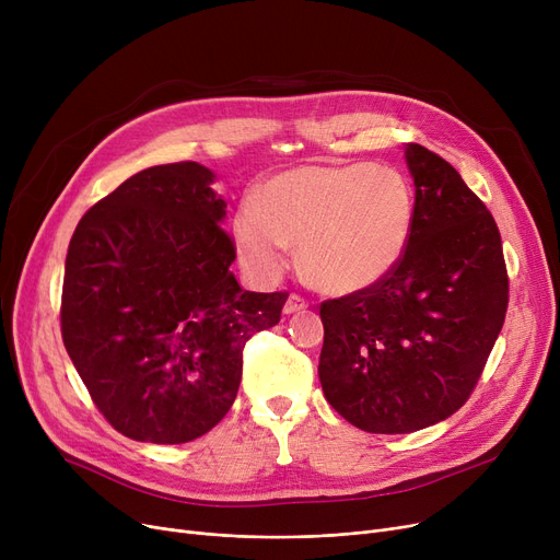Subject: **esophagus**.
Here are the masks:
<instances>
[{
  "label": "esophagus",
  "mask_w": 560,
  "mask_h": 560,
  "mask_svg": "<svg viewBox=\"0 0 560 560\" xmlns=\"http://www.w3.org/2000/svg\"><path fill=\"white\" fill-rule=\"evenodd\" d=\"M304 308H308V302H306L302 295H298V292H292V295H288V300H285V304H283V313H285V315L304 311Z\"/></svg>",
  "instance_id": "esophagus-1"
}]
</instances>
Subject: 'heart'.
Wrapping results in <instances>:
<instances>
[{
	"instance_id": "b5f03b06",
	"label": "heart",
	"mask_w": 560,
	"mask_h": 560,
	"mask_svg": "<svg viewBox=\"0 0 560 560\" xmlns=\"http://www.w3.org/2000/svg\"><path fill=\"white\" fill-rule=\"evenodd\" d=\"M416 201L386 165H304L277 174L233 220L241 260L270 277L300 245L306 281L327 295H351L386 279L410 241Z\"/></svg>"
}]
</instances>
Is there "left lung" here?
I'll return each instance as SVG.
<instances>
[{
  "instance_id": "8db88e82",
  "label": "left lung",
  "mask_w": 560,
  "mask_h": 560,
  "mask_svg": "<svg viewBox=\"0 0 560 560\" xmlns=\"http://www.w3.org/2000/svg\"><path fill=\"white\" fill-rule=\"evenodd\" d=\"M416 218L397 268L319 306L327 401L370 433L447 420L477 388L509 308L502 235L460 174L410 142Z\"/></svg>"
}]
</instances>
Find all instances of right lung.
I'll use <instances>...</instances> for the list:
<instances>
[{
	"instance_id": "1",
	"label": "right lung",
	"mask_w": 560,
	"mask_h": 560,
	"mask_svg": "<svg viewBox=\"0 0 560 560\" xmlns=\"http://www.w3.org/2000/svg\"><path fill=\"white\" fill-rule=\"evenodd\" d=\"M213 172L147 167L79 220L61 298L68 354L106 422L138 443L211 431L238 395L245 342L288 292L243 290Z\"/></svg>"
}]
</instances>
